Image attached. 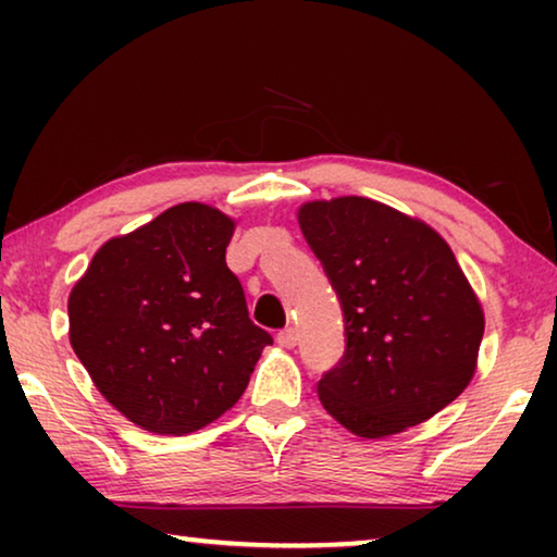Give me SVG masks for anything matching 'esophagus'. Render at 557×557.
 <instances>
[{"label":"esophagus","instance_id":"esophagus-1","mask_svg":"<svg viewBox=\"0 0 557 557\" xmlns=\"http://www.w3.org/2000/svg\"><path fill=\"white\" fill-rule=\"evenodd\" d=\"M296 339H299V334H296L294 326H286V330H284V332H278V337H276L278 345H281V347H286V349L296 347Z\"/></svg>","mask_w":557,"mask_h":557}]
</instances>
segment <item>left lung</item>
<instances>
[{"instance_id":"1","label":"left lung","mask_w":557,"mask_h":557,"mask_svg":"<svg viewBox=\"0 0 557 557\" xmlns=\"http://www.w3.org/2000/svg\"><path fill=\"white\" fill-rule=\"evenodd\" d=\"M299 225L345 311L347 349L319 400L360 438L408 431L476 372L484 309L429 223L370 197L304 202Z\"/></svg>"}]
</instances>
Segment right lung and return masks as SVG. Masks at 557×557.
<instances>
[{
    "label": "right lung",
    "mask_w": 557,
    "mask_h": 557,
    "mask_svg": "<svg viewBox=\"0 0 557 557\" xmlns=\"http://www.w3.org/2000/svg\"><path fill=\"white\" fill-rule=\"evenodd\" d=\"M233 233L212 205H174L106 240L67 296L73 352L144 431L185 436L218 421L273 342L225 263Z\"/></svg>",
    "instance_id": "obj_1"
}]
</instances>
